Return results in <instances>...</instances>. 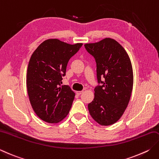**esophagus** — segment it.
<instances>
[{
	"mask_svg": "<svg viewBox=\"0 0 159 159\" xmlns=\"http://www.w3.org/2000/svg\"><path fill=\"white\" fill-rule=\"evenodd\" d=\"M83 92V91H77V92H76V94H77L78 95H80V94H81Z\"/></svg>",
	"mask_w": 159,
	"mask_h": 159,
	"instance_id": "34e87169",
	"label": "esophagus"
}]
</instances>
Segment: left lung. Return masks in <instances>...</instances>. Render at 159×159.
I'll list each match as a JSON object with an SVG mask.
<instances>
[{
  "mask_svg": "<svg viewBox=\"0 0 159 159\" xmlns=\"http://www.w3.org/2000/svg\"><path fill=\"white\" fill-rule=\"evenodd\" d=\"M96 63V76L101 85L94 89V98L88 104L89 114L101 125H110L123 116L131 97L134 76L131 61L116 40L105 38L85 44ZM104 77L103 82L101 78Z\"/></svg>",
  "mask_w": 159,
  "mask_h": 159,
  "instance_id": "8db88e82",
  "label": "left lung"
}]
</instances>
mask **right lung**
Returning a JSON list of instances; mask_svg holds the SVG:
<instances>
[{
    "instance_id": "1",
    "label": "right lung",
    "mask_w": 159,
    "mask_h": 159,
    "mask_svg": "<svg viewBox=\"0 0 159 159\" xmlns=\"http://www.w3.org/2000/svg\"><path fill=\"white\" fill-rule=\"evenodd\" d=\"M82 45L48 39L31 56L27 71V94L34 112L47 123H58L69 113L75 93L61 84L69 60Z\"/></svg>"
}]
</instances>
